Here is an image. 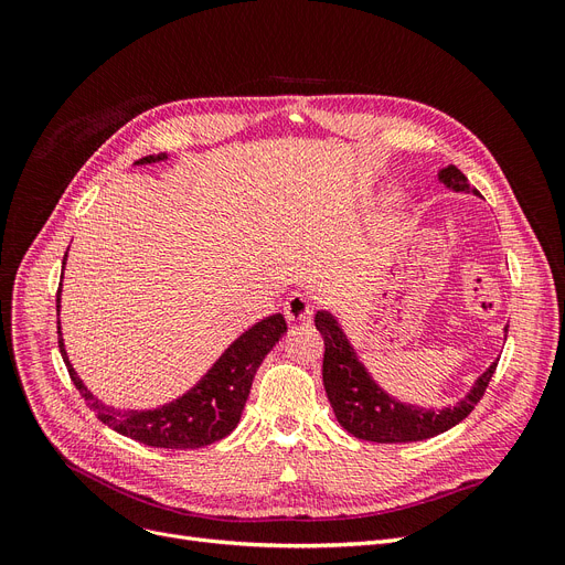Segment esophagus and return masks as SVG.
<instances>
[{
	"instance_id": "obj_1",
	"label": "esophagus",
	"mask_w": 565,
	"mask_h": 565,
	"mask_svg": "<svg viewBox=\"0 0 565 565\" xmlns=\"http://www.w3.org/2000/svg\"><path fill=\"white\" fill-rule=\"evenodd\" d=\"M284 313H286L288 322L311 320V316H313V300L309 298V295L292 292L290 298L286 300V305H284Z\"/></svg>"
}]
</instances>
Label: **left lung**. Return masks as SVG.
<instances>
[{
    "mask_svg": "<svg viewBox=\"0 0 565 565\" xmlns=\"http://www.w3.org/2000/svg\"><path fill=\"white\" fill-rule=\"evenodd\" d=\"M437 181L449 192H467L479 196L477 188H469L465 173L454 164L437 169ZM313 322L324 339V394H328L334 417L343 426V430L364 441H422L454 428L467 417L473 405L481 401L499 362L494 360L477 380H473L469 392L456 405L422 407L417 403L398 401L371 375L358 350L352 348L334 311H316ZM507 334L509 328H503V341H507Z\"/></svg>",
    "mask_w": 565,
    "mask_h": 565,
    "instance_id": "1",
    "label": "left lung"
}]
</instances>
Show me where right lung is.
Instances as JSON below:
<instances>
[{
  "instance_id": "add662e5",
  "label": "right lung",
  "mask_w": 565,
  "mask_h": 565,
  "mask_svg": "<svg viewBox=\"0 0 565 565\" xmlns=\"http://www.w3.org/2000/svg\"><path fill=\"white\" fill-rule=\"evenodd\" d=\"M164 160H169V156L158 153L146 156L135 164L141 167ZM66 260L68 252L64 254V267ZM58 311H62V284H58L56 290V313ZM286 330L288 328L281 313L267 316L237 337L185 394L171 398L169 403L158 407L116 409L111 405H105L98 396H94L92 390L82 382V377L68 360L62 334V320H56L58 350H62L71 380L82 394V398L86 401V405L92 407L98 414V419L107 424L111 430L137 439L146 444V447L158 449H201L231 435L235 426L241 424L258 366L263 364L265 354L281 341Z\"/></svg>"
}]
</instances>
